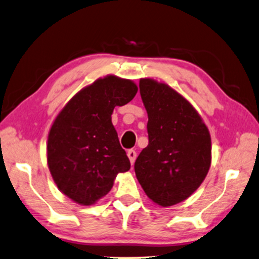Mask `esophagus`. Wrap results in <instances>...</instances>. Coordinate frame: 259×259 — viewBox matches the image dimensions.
<instances>
[{
	"label": "esophagus",
	"instance_id": "esophagus-1",
	"mask_svg": "<svg viewBox=\"0 0 259 259\" xmlns=\"http://www.w3.org/2000/svg\"><path fill=\"white\" fill-rule=\"evenodd\" d=\"M126 154H128L130 163H131V165H133V164L135 163V160H136V157H137V153H136V151H135V150L131 149V150H128V152H126Z\"/></svg>",
	"mask_w": 259,
	"mask_h": 259
}]
</instances>
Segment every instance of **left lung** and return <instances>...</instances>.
Wrapping results in <instances>:
<instances>
[{
  "label": "left lung",
  "instance_id": "8db88e82",
  "mask_svg": "<svg viewBox=\"0 0 259 259\" xmlns=\"http://www.w3.org/2000/svg\"><path fill=\"white\" fill-rule=\"evenodd\" d=\"M140 93L149 117V144L137 157L135 173L149 199L169 207L190 198L206 178L210 134L190 101L168 84L143 78Z\"/></svg>",
  "mask_w": 259,
  "mask_h": 259
}]
</instances>
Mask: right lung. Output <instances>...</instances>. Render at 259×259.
<instances>
[{
	"instance_id": "obj_1",
	"label": "right lung",
	"mask_w": 259,
	"mask_h": 259,
	"mask_svg": "<svg viewBox=\"0 0 259 259\" xmlns=\"http://www.w3.org/2000/svg\"><path fill=\"white\" fill-rule=\"evenodd\" d=\"M138 91L133 80L107 75L79 91L57 115L50 129L48 165L59 191L91 206L107 195L118 173L130 169L111 114Z\"/></svg>"
}]
</instances>
